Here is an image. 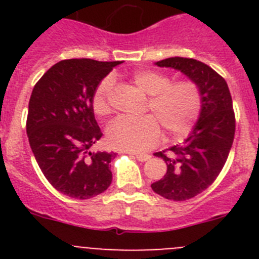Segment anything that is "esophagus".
<instances>
[{
    "label": "esophagus",
    "mask_w": 259,
    "mask_h": 259,
    "mask_svg": "<svg viewBox=\"0 0 259 259\" xmlns=\"http://www.w3.org/2000/svg\"><path fill=\"white\" fill-rule=\"evenodd\" d=\"M131 154H134L135 157H136L137 161H140V162H146L148 159H150L149 154H141V153H131Z\"/></svg>",
    "instance_id": "esophagus-1"
}]
</instances>
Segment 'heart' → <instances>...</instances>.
<instances>
[{
	"mask_svg": "<svg viewBox=\"0 0 259 259\" xmlns=\"http://www.w3.org/2000/svg\"><path fill=\"white\" fill-rule=\"evenodd\" d=\"M132 81L144 93L149 95L148 110L153 115L118 118L107 127V140L113 148L127 152H144L154 145L161 136V127L168 137L185 136L198 119L202 98L198 87L189 80L170 83L167 75L150 70H139L132 74ZM113 80L106 77L98 84L92 106L97 115L110 113V93Z\"/></svg>",
	"mask_w": 259,
	"mask_h": 259,
	"instance_id": "b5f03b06",
	"label": "heart"
}]
</instances>
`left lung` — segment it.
I'll use <instances>...</instances> for the list:
<instances>
[{
	"label": "left lung",
	"mask_w": 259,
	"mask_h": 259,
	"mask_svg": "<svg viewBox=\"0 0 259 259\" xmlns=\"http://www.w3.org/2000/svg\"><path fill=\"white\" fill-rule=\"evenodd\" d=\"M155 65L180 71L202 98L197 122L183 145L154 153L166 162L167 172L152 189L167 200L185 201L211 185L227 161L235 136L232 98L226 80L197 59L171 57Z\"/></svg>",
	"instance_id": "8db88e82"
}]
</instances>
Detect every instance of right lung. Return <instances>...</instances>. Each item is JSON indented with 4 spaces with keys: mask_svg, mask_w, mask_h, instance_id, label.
Segmentation results:
<instances>
[{
    "mask_svg": "<svg viewBox=\"0 0 259 259\" xmlns=\"http://www.w3.org/2000/svg\"><path fill=\"white\" fill-rule=\"evenodd\" d=\"M123 62L65 59L36 83L28 104L27 136L38 167L61 193L88 200L106 191L113 152H92L102 136L92 101L96 89Z\"/></svg>",
    "mask_w": 259,
    "mask_h": 259,
    "instance_id": "add662e5",
    "label": "right lung"
}]
</instances>
